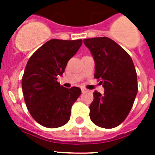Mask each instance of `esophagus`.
<instances>
[{
    "label": "esophagus",
    "instance_id": "1",
    "mask_svg": "<svg viewBox=\"0 0 155 155\" xmlns=\"http://www.w3.org/2000/svg\"><path fill=\"white\" fill-rule=\"evenodd\" d=\"M81 91H82L83 93H84V92H86L87 91L86 88H84V87H81Z\"/></svg>",
    "mask_w": 155,
    "mask_h": 155
}]
</instances>
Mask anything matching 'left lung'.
Returning <instances> with one entry per match:
<instances>
[{
	"label": "left lung",
	"mask_w": 155,
	"mask_h": 155,
	"mask_svg": "<svg viewBox=\"0 0 155 155\" xmlns=\"http://www.w3.org/2000/svg\"><path fill=\"white\" fill-rule=\"evenodd\" d=\"M95 61V78L101 80L104 92L95 91L90 119L105 129L117 127L127 117L137 93V79L131 57L107 37L84 39Z\"/></svg>",
	"instance_id": "obj_1"
}]
</instances>
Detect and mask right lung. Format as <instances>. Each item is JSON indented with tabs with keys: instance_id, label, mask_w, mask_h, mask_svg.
Listing matches in <instances>:
<instances>
[{
	"instance_id": "1",
	"label": "right lung",
	"mask_w": 155,
	"mask_h": 155,
	"mask_svg": "<svg viewBox=\"0 0 155 155\" xmlns=\"http://www.w3.org/2000/svg\"><path fill=\"white\" fill-rule=\"evenodd\" d=\"M82 42V39H51L28 60L21 80L24 100L30 115L44 127H60L70 120L71 106L81 89L63 87L57 76L63 75L68 60Z\"/></svg>"
}]
</instances>
